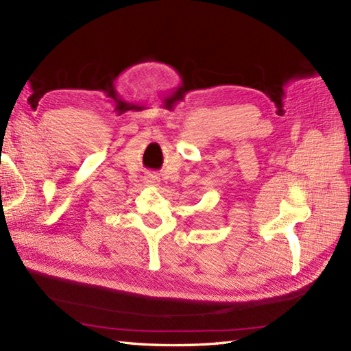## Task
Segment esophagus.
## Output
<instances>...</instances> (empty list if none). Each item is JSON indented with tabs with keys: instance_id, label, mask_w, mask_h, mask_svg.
Segmentation results:
<instances>
[{
	"instance_id": "obj_1",
	"label": "esophagus",
	"mask_w": 351,
	"mask_h": 351,
	"mask_svg": "<svg viewBox=\"0 0 351 351\" xmlns=\"http://www.w3.org/2000/svg\"><path fill=\"white\" fill-rule=\"evenodd\" d=\"M147 181H148L149 184H158V182H160V179H158V176H157V175H154V173H149V175L147 176Z\"/></svg>"
}]
</instances>
